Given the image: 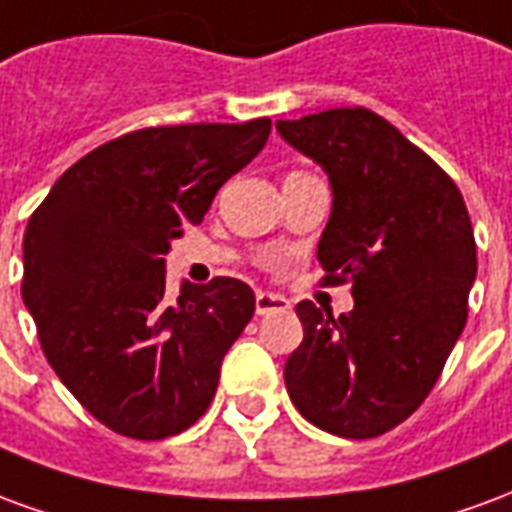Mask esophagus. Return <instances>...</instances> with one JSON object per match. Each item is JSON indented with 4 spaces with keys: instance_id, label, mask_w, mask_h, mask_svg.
Returning <instances> with one entry per match:
<instances>
[{
    "instance_id": "esophagus-1",
    "label": "esophagus",
    "mask_w": 512,
    "mask_h": 512,
    "mask_svg": "<svg viewBox=\"0 0 512 512\" xmlns=\"http://www.w3.org/2000/svg\"><path fill=\"white\" fill-rule=\"evenodd\" d=\"M290 304L277 293H257L255 296V312L257 315H268V312H285Z\"/></svg>"
}]
</instances>
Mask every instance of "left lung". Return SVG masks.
Masks as SVG:
<instances>
[{"instance_id":"obj_1","label":"left lung","mask_w":512,"mask_h":512,"mask_svg":"<svg viewBox=\"0 0 512 512\" xmlns=\"http://www.w3.org/2000/svg\"><path fill=\"white\" fill-rule=\"evenodd\" d=\"M279 136L321 164L332 216L318 241L326 285H351L334 318L301 301L304 340L285 386L299 414L343 439L408 419L458 343L477 277L472 222L444 169L370 109L279 120Z\"/></svg>"}]
</instances>
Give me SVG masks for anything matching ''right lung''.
Returning a JSON list of instances; mask_svg holds the SVG:
<instances>
[{
	"label": "right lung",
	"instance_id": "obj_1",
	"mask_svg": "<svg viewBox=\"0 0 512 512\" xmlns=\"http://www.w3.org/2000/svg\"><path fill=\"white\" fill-rule=\"evenodd\" d=\"M271 120L131 131L79 158L29 216L21 296L71 395L120 436L158 441L211 406L230 345L255 315L233 277L183 282L164 255L263 150Z\"/></svg>",
	"mask_w": 512,
	"mask_h": 512
}]
</instances>
